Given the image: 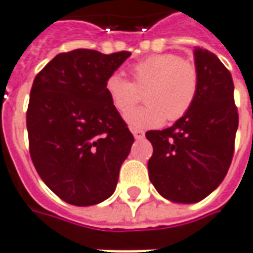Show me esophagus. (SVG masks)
I'll list each match as a JSON object with an SVG mask.
<instances>
[{"label":"esophagus","mask_w":253,"mask_h":253,"mask_svg":"<svg viewBox=\"0 0 253 253\" xmlns=\"http://www.w3.org/2000/svg\"><path fill=\"white\" fill-rule=\"evenodd\" d=\"M131 132H132V135H134V138H137V139L142 138V137L145 135L142 130H137V128H131Z\"/></svg>","instance_id":"34e87169"}]
</instances>
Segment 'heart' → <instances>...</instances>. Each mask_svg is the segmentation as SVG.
Here are the masks:
<instances>
[{
	"label": "heart",
	"instance_id": "heart-1",
	"mask_svg": "<svg viewBox=\"0 0 253 253\" xmlns=\"http://www.w3.org/2000/svg\"><path fill=\"white\" fill-rule=\"evenodd\" d=\"M132 81L121 72L109 74L105 91L114 108L125 115L145 94L147 104L126 115L131 128L146 130L176 122L189 114L200 90V71L194 61L175 53H159L134 63Z\"/></svg>",
	"mask_w": 253,
	"mask_h": 253
}]
</instances>
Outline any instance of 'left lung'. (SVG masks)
Returning a JSON list of instances; mask_svg holds the SVG:
<instances>
[{"label": "left lung", "mask_w": 253, "mask_h": 253, "mask_svg": "<svg viewBox=\"0 0 253 253\" xmlns=\"http://www.w3.org/2000/svg\"><path fill=\"white\" fill-rule=\"evenodd\" d=\"M200 90L186 116L164 130H149V179L163 197L197 203L220 185L234 155L238 111L230 71L210 50L194 47Z\"/></svg>", "instance_id": "left-lung-1"}]
</instances>
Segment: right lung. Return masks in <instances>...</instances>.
Returning <instances> with one entry per match:
<instances>
[{"mask_svg":"<svg viewBox=\"0 0 253 253\" xmlns=\"http://www.w3.org/2000/svg\"><path fill=\"white\" fill-rule=\"evenodd\" d=\"M131 53L75 49L41 70L30 91V156L61 200L87 207L115 192L134 137L114 108L105 81Z\"/></svg>","mask_w":253,"mask_h":253,"instance_id":"1","label":"right lung"}]
</instances>
